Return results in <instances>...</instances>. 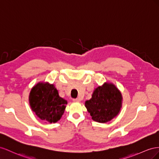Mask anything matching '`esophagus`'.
Wrapping results in <instances>:
<instances>
[{
	"label": "esophagus",
	"mask_w": 159,
	"mask_h": 159,
	"mask_svg": "<svg viewBox=\"0 0 159 159\" xmlns=\"http://www.w3.org/2000/svg\"><path fill=\"white\" fill-rule=\"evenodd\" d=\"M73 101L74 102H80V100L79 98H74L73 99Z\"/></svg>",
	"instance_id": "34e87169"
}]
</instances>
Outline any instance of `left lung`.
Listing matches in <instances>:
<instances>
[{
  "label": "left lung",
  "instance_id": "1",
  "mask_svg": "<svg viewBox=\"0 0 159 159\" xmlns=\"http://www.w3.org/2000/svg\"><path fill=\"white\" fill-rule=\"evenodd\" d=\"M121 93L115 85L105 83L95 89L85 107L94 121L105 123L118 115L122 107Z\"/></svg>",
  "mask_w": 159,
  "mask_h": 159
}]
</instances>
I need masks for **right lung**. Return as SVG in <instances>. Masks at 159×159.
Returning a JSON list of instances; mask_svg holds the SVG:
<instances>
[{
	"label": "right lung",
	"instance_id": "add662e5",
	"mask_svg": "<svg viewBox=\"0 0 159 159\" xmlns=\"http://www.w3.org/2000/svg\"><path fill=\"white\" fill-rule=\"evenodd\" d=\"M29 104L39 119L46 122L54 123L61 119L67 101L59 97L54 84L40 82L30 90Z\"/></svg>",
	"mask_w": 159,
	"mask_h": 159
}]
</instances>
